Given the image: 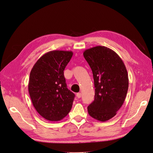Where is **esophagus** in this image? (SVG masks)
Wrapping results in <instances>:
<instances>
[{"instance_id":"34e87169","label":"esophagus","mask_w":153,"mask_h":153,"mask_svg":"<svg viewBox=\"0 0 153 153\" xmlns=\"http://www.w3.org/2000/svg\"><path fill=\"white\" fill-rule=\"evenodd\" d=\"M81 96H82L81 93H80V92L77 93V97L78 98H81Z\"/></svg>"}]
</instances>
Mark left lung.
Segmentation results:
<instances>
[{"mask_svg":"<svg viewBox=\"0 0 153 153\" xmlns=\"http://www.w3.org/2000/svg\"><path fill=\"white\" fill-rule=\"evenodd\" d=\"M83 55L91 68L95 88L88 113L97 121H108L124 102L129 86L127 69L117 53L105 46L86 49Z\"/></svg>","mask_w":153,"mask_h":153,"instance_id":"1","label":"left lung"}]
</instances>
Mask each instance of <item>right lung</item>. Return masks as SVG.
<instances>
[{
  "mask_svg": "<svg viewBox=\"0 0 153 153\" xmlns=\"http://www.w3.org/2000/svg\"><path fill=\"white\" fill-rule=\"evenodd\" d=\"M72 51H52L40 57L30 73L28 89L38 113L51 121H58L70 112L75 97L67 88L64 71Z\"/></svg>",
  "mask_w": 153,
  "mask_h": 153,
  "instance_id": "add662e5",
  "label": "right lung"
}]
</instances>
